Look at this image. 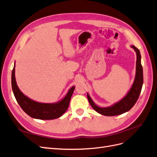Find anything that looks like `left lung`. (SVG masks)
<instances>
[{
  "mask_svg": "<svg viewBox=\"0 0 157 157\" xmlns=\"http://www.w3.org/2000/svg\"><path fill=\"white\" fill-rule=\"evenodd\" d=\"M131 47L134 49L136 52V73L135 79L133 83L131 89L123 98L114 105L108 107H101L97 105L93 102L89 93L87 94L88 101L93 109L98 113L106 116H113L122 114L129 111L136 104L139 97L143 83V67L141 63V54L140 50L134 45H131Z\"/></svg>",
  "mask_w": 157,
  "mask_h": 157,
  "instance_id": "1",
  "label": "left lung"
}]
</instances>
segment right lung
Masks as SVG:
<instances>
[{
  "label": "right lung",
  "instance_id": "obj_1",
  "mask_svg": "<svg viewBox=\"0 0 157 157\" xmlns=\"http://www.w3.org/2000/svg\"><path fill=\"white\" fill-rule=\"evenodd\" d=\"M12 88L21 108L31 118L39 120H53L60 117L68 109L75 86H72L66 96L55 103H43L31 99L22 93L17 86L15 78V63L12 72Z\"/></svg>",
  "mask_w": 157,
  "mask_h": 157
}]
</instances>
